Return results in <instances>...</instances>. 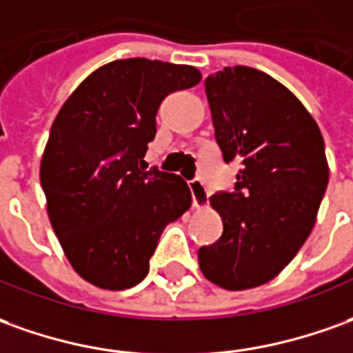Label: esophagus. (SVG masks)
<instances>
[{"label":"esophagus","mask_w":353,"mask_h":353,"mask_svg":"<svg viewBox=\"0 0 353 353\" xmlns=\"http://www.w3.org/2000/svg\"><path fill=\"white\" fill-rule=\"evenodd\" d=\"M190 192H192V203L196 209L208 208L209 200V190L205 188V184L201 181H192L190 182Z\"/></svg>","instance_id":"1"}]
</instances>
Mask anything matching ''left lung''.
Wrapping results in <instances>:
<instances>
[{
	"mask_svg": "<svg viewBox=\"0 0 353 353\" xmlns=\"http://www.w3.org/2000/svg\"><path fill=\"white\" fill-rule=\"evenodd\" d=\"M215 138L225 161L240 163L236 190L209 205L223 236L200 248L203 276L225 290L273 281L317 221L329 163L319 126L290 90L252 67H225L205 79Z\"/></svg>",
	"mask_w": 353,
	"mask_h": 353,
	"instance_id": "obj_1",
	"label": "left lung"
}]
</instances>
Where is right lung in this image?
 Returning <instances> with one entry per match:
<instances>
[{
	"label": "right lung",
	"instance_id": "obj_1",
	"mask_svg": "<svg viewBox=\"0 0 353 353\" xmlns=\"http://www.w3.org/2000/svg\"><path fill=\"white\" fill-rule=\"evenodd\" d=\"M201 72L142 57L117 59L80 82L51 125L40 182L70 267L103 290L132 288L150 271L163 228L192 205L179 174L142 171L155 115Z\"/></svg>",
	"mask_w": 353,
	"mask_h": 353
}]
</instances>
